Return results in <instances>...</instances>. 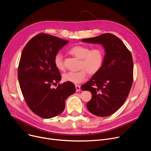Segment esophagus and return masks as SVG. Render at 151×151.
<instances>
[{
  "mask_svg": "<svg viewBox=\"0 0 151 151\" xmlns=\"http://www.w3.org/2000/svg\"><path fill=\"white\" fill-rule=\"evenodd\" d=\"M75 87H76V92H79L81 90V86L80 85H75Z\"/></svg>",
  "mask_w": 151,
  "mask_h": 151,
  "instance_id": "obj_1",
  "label": "esophagus"
}]
</instances>
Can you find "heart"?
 Instances as JSON below:
<instances>
[{"instance_id":"b5f03b06","label":"heart","mask_w":151,"mask_h":151,"mask_svg":"<svg viewBox=\"0 0 151 151\" xmlns=\"http://www.w3.org/2000/svg\"><path fill=\"white\" fill-rule=\"evenodd\" d=\"M69 52L73 55L80 58V68L78 71H68L63 75V80L66 82L79 84L84 81L87 78L88 72L93 75L99 71L104 62V54L100 47L90 49L87 45H78L71 47ZM55 67L59 70H64L65 65L63 56L60 52L57 53L54 58Z\"/></svg>"}]
</instances>
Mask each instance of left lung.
<instances>
[{
    "label": "left lung",
    "instance_id": "8db88e82",
    "mask_svg": "<svg viewBox=\"0 0 151 151\" xmlns=\"http://www.w3.org/2000/svg\"><path fill=\"white\" fill-rule=\"evenodd\" d=\"M82 42L102 45L106 52L101 69L82 85L83 91H90L92 99L86 104L89 112L98 116L115 113L125 102L133 81L132 54L116 36L106 33L83 39Z\"/></svg>",
    "mask_w": 151,
    "mask_h": 151
}]
</instances>
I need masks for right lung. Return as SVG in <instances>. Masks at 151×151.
I'll return each instance as SVG.
<instances>
[{
  "label": "right lung",
  "mask_w": 151,
  "mask_h": 151,
  "mask_svg": "<svg viewBox=\"0 0 151 151\" xmlns=\"http://www.w3.org/2000/svg\"><path fill=\"white\" fill-rule=\"evenodd\" d=\"M68 42L40 33L30 39L22 52L18 68L19 86L29 108L44 119L60 114L65 100L76 91L70 82L59 84L56 89L51 87L62 78L54 65V57Z\"/></svg>",
  "instance_id": "1"
}]
</instances>
